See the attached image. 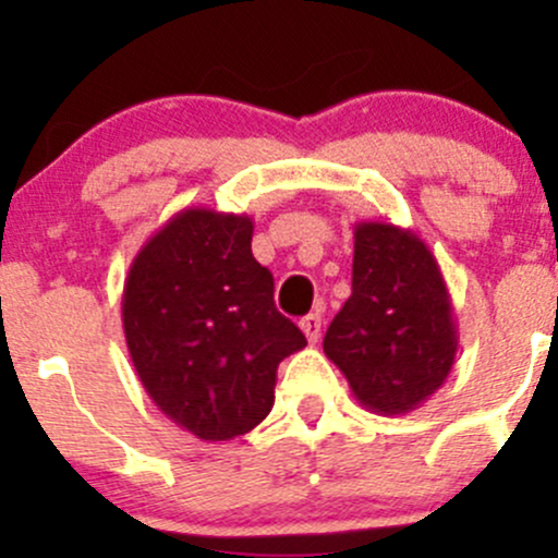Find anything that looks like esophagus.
<instances>
[{
  "label": "esophagus",
  "mask_w": 558,
  "mask_h": 558,
  "mask_svg": "<svg viewBox=\"0 0 558 558\" xmlns=\"http://www.w3.org/2000/svg\"><path fill=\"white\" fill-rule=\"evenodd\" d=\"M300 326H302V331H305L307 342H318V337H320V315L318 313L305 315V318L300 320Z\"/></svg>",
  "instance_id": "34e87169"
}]
</instances>
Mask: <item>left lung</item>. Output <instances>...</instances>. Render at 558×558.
Instances as JSON below:
<instances>
[{
	"label": "left lung",
	"mask_w": 558,
	"mask_h": 558,
	"mask_svg": "<svg viewBox=\"0 0 558 558\" xmlns=\"http://www.w3.org/2000/svg\"><path fill=\"white\" fill-rule=\"evenodd\" d=\"M451 294L435 253L410 229H353V294L324 337L353 397L380 415L421 408L456 362Z\"/></svg>",
	"instance_id": "left-lung-1"
}]
</instances>
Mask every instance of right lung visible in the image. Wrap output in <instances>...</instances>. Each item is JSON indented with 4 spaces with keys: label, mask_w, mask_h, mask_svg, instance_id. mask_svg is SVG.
I'll return each instance as SVG.
<instances>
[{
    "label": "right lung",
    "mask_w": 558,
    "mask_h": 558,
    "mask_svg": "<svg viewBox=\"0 0 558 558\" xmlns=\"http://www.w3.org/2000/svg\"><path fill=\"white\" fill-rule=\"evenodd\" d=\"M253 221L189 207L148 240L123 283L129 356L156 408L207 442L262 424L278 364L307 345L251 253Z\"/></svg>",
    "instance_id": "right-lung-1"
}]
</instances>
